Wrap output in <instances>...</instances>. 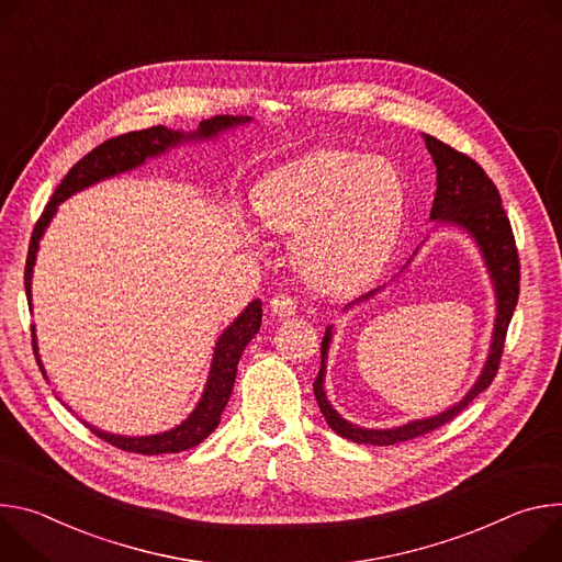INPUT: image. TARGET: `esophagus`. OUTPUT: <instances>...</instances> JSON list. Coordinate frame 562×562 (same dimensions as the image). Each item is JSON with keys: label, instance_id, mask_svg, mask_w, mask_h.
Returning a JSON list of instances; mask_svg holds the SVG:
<instances>
[{"label": "esophagus", "instance_id": "1", "mask_svg": "<svg viewBox=\"0 0 562 562\" xmlns=\"http://www.w3.org/2000/svg\"><path fill=\"white\" fill-rule=\"evenodd\" d=\"M270 310H272L274 317H281V319L292 317L296 313V301L290 294H277L270 301Z\"/></svg>", "mask_w": 562, "mask_h": 562}]
</instances>
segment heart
Segmentation results:
<instances>
[{
	"label": "heart",
	"mask_w": 562,
	"mask_h": 562,
	"mask_svg": "<svg viewBox=\"0 0 562 562\" xmlns=\"http://www.w3.org/2000/svg\"><path fill=\"white\" fill-rule=\"evenodd\" d=\"M263 223L294 238L303 277L322 290H352L389 261L402 232L406 187L382 158L317 149L259 187Z\"/></svg>",
	"instance_id": "1"
}]
</instances>
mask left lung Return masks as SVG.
<instances>
[{"label": "left lung", "mask_w": 562, "mask_h": 562, "mask_svg": "<svg viewBox=\"0 0 562 562\" xmlns=\"http://www.w3.org/2000/svg\"><path fill=\"white\" fill-rule=\"evenodd\" d=\"M424 143L432 156L435 169H438V190H435V201L430 207V218L435 223H447L462 227L467 234H471L480 247L484 266L491 274L493 290H495V326H493V339L488 348V357L484 361V368L480 372L477 382L473 389L451 408L445 413L415 419L397 428H361L350 422H346L328 402L324 391V378H326V359L333 337V326L326 330L322 341V368L319 375L313 384L317 404L328 422V426L341 435L346 440H352L357 445H372V447H391L397 442H406L413 438H419L424 432H430L435 428L445 426L456 415H460L484 389L491 386L493 378L497 375V366H501V357L505 350L507 328L514 317V310L520 294V259L516 249V238L512 232V223L507 218V212L503 207V199L493 180L486 176V171L467 154L449 147L447 143L424 136ZM378 290L363 294L361 299L352 301L350 305L372 296ZM348 305V307H350Z\"/></svg>", "instance_id": "left-lung-1"}]
</instances>
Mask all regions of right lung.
<instances>
[{"label": "right lung", "mask_w": 562, "mask_h": 562, "mask_svg": "<svg viewBox=\"0 0 562 562\" xmlns=\"http://www.w3.org/2000/svg\"><path fill=\"white\" fill-rule=\"evenodd\" d=\"M249 120H252L249 115H216V117L203 120L199 124V130L192 132V134L171 132V130L162 127V124H158V127H149V130H143V132H130V134H122L117 138H111V140L98 145L93 151H89L82 160H78L69 169V173L61 178V182L57 184V190L53 192L48 205L44 207L40 221L35 223L31 245H29L26 268H24V285H26L29 303H31V279H33V266H35L40 238H42L44 229L48 227L50 218L55 216L57 205L61 201H67L76 192L85 190V187L95 184L104 178L136 169L147 158L160 156L169 147H176V145L187 143V140L216 138L221 132L238 127V124H245ZM261 317H263L261 301L255 299L232 322V326H227L223 330V335L218 337L216 348H214L212 370H210V378H207V386L203 391V397H201L199 406L190 413V417L180 422L176 428L158 432V435H143V438H124V435L104 432V430H100L91 424H87V426L91 428V432H95L98 438H102L104 442L113 445L115 449L130 451V453L160 456V453H180V451H187V449H194L218 426L221 413H223V408H225V404L232 395V389H234L238 359H240L245 346L252 341V337L259 333ZM33 350H35V359L40 363L42 375L46 378L44 366H42L40 355H37L35 333H33Z\"/></svg>", "instance_id": "obj_1"}]
</instances>
